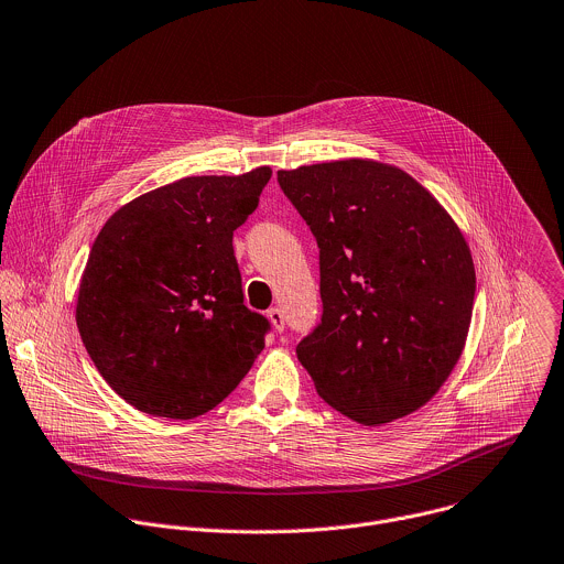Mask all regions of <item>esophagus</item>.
<instances>
[{"instance_id": "34e87169", "label": "esophagus", "mask_w": 564, "mask_h": 564, "mask_svg": "<svg viewBox=\"0 0 564 564\" xmlns=\"http://www.w3.org/2000/svg\"><path fill=\"white\" fill-rule=\"evenodd\" d=\"M268 318H270V323H272V327H274L276 332H283V329H285V316H283V312H281L279 307L268 310Z\"/></svg>"}]
</instances>
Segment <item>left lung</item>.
Wrapping results in <instances>:
<instances>
[{"mask_svg": "<svg viewBox=\"0 0 564 564\" xmlns=\"http://www.w3.org/2000/svg\"><path fill=\"white\" fill-rule=\"evenodd\" d=\"M321 250L318 327L296 356L318 397L377 427L421 410L456 367L474 310L469 246L405 170L338 159L279 170Z\"/></svg>", "mask_w": 564, "mask_h": 564, "instance_id": "8db88e82", "label": "left lung"}]
</instances>
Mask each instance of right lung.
Instances as JSON below:
<instances>
[{"instance_id": "1", "label": "right lung", "mask_w": 564, "mask_h": 564, "mask_svg": "<svg viewBox=\"0 0 564 564\" xmlns=\"http://www.w3.org/2000/svg\"><path fill=\"white\" fill-rule=\"evenodd\" d=\"M272 170L185 176L121 206L97 235L75 318L104 381L174 421L217 408L261 354L270 323L243 305L232 235Z\"/></svg>"}]
</instances>
